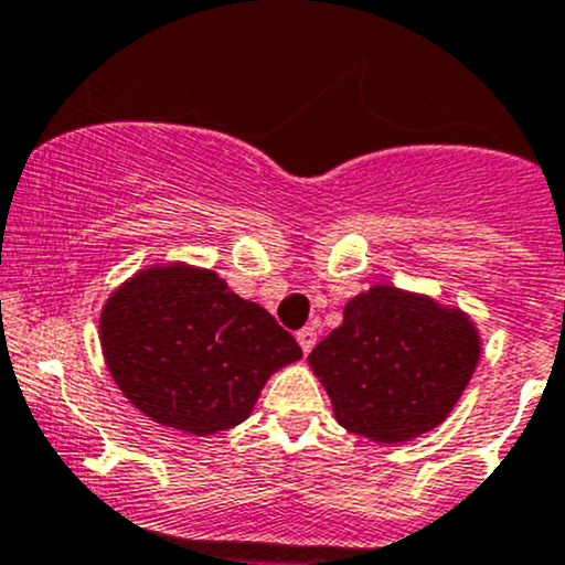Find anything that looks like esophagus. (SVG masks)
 Here are the masks:
<instances>
[{
  "label": "esophagus",
  "instance_id": "obj_1",
  "mask_svg": "<svg viewBox=\"0 0 565 565\" xmlns=\"http://www.w3.org/2000/svg\"><path fill=\"white\" fill-rule=\"evenodd\" d=\"M296 340H299L301 351L310 353L312 348H316V342H318V329H316V326H305V329L296 331Z\"/></svg>",
  "mask_w": 565,
  "mask_h": 565
}]
</instances>
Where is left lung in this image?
Wrapping results in <instances>:
<instances>
[{
	"label": "left lung",
	"instance_id": "obj_1",
	"mask_svg": "<svg viewBox=\"0 0 565 565\" xmlns=\"http://www.w3.org/2000/svg\"><path fill=\"white\" fill-rule=\"evenodd\" d=\"M342 316L310 353L337 422L377 444L438 427L479 362L476 326L392 285L359 294Z\"/></svg>",
	"mask_w": 565,
	"mask_h": 565
}]
</instances>
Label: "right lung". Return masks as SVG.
Instances as JSON below:
<instances>
[{
  "mask_svg": "<svg viewBox=\"0 0 565 565\" xmlns=\"http://www.w3.org/2000/svg\"><path fill=\"white\" fill-rule=\"evenodd\" d=\"M100 342L116 386L162 427L212 435L242 424L266 377L301 359L269 312L214 271L154 266L110 294Z\"/></svg>",
  "mask_w": 565,
  "mask_h": 565,
  "instance_id": "1",
  "label": "right lung"
}]
</instances>
